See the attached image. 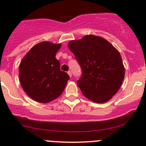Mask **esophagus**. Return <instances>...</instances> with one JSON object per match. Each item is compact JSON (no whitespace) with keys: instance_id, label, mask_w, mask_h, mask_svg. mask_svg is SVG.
Masks as SVG:
<instances>
[{"instance_id":"obj_1","label":"esophagus","mask_w":146,"mask_h":146,"mask_svg":"<svg viewBox=\"0 0 146 146\" xmlns=\"http://www.w3.org/2000/svg\"><path fill=\"white\" fill-rule=\"evenodd\" d=\"M68 76H70V78L72 77V73H71V71H70V70H69V71H68Z\"/></svg>"}]
</instances>
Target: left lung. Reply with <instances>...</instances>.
<instances>
[{
    "label": "left lung",
    "instance_id": "1",
    "mask_svg": "<svg viewBox=\"0 0 146 146\" xmlns=\"http://www.w3.org/2000/svg\"><path fill=\"white\" fill-rule=\"evenodd\" d=\"M68 46L81 67L82 77L77 84L84 96L97 103L111 100L125 75L118 50L105 39L92 35L70 41Z\"/></svg>",
    "mask_w": 146,
    "mask_h": 146
}]
</instances>
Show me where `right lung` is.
I'll list each match as a JSON object with an SVG mask.
<instances>
[{
	"label": "right lung",
	"mask_w": 146,
	"mask_h": 146,
	"mask_svg": "<svg viewBox=\"0 0 146 146\" xmlns=\"http://www.w3.org/2000/svg\"><path fill=\"white\" fill-rule=\"evenodd\" d=\"M61 44L42 42L34 46L22 59L19 78L25 93L34 100L48 103L60 96L69 76L60 70L56 54Z\"/></svg>",
	"instance_id": "add662e5"
}]
</instances>
